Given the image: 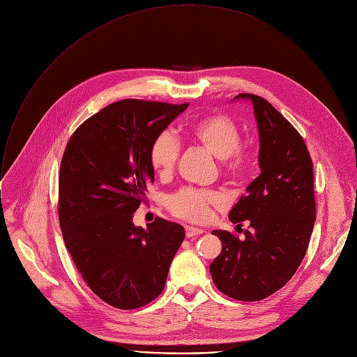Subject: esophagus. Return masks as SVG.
<instances>
[{
    "label": "esophagus",
    "instance_id": "34e87169",
    "mask_svg": "<svg viewBox=\"0 0 357 357\" xmlns=\"http://www.w3.org/2000/svg\"><path fill=\"white\" fill-rule=\"evenodd\" d=\"M203 230L202 229H196V227H192V226H186L185 227V234L186 237H195L197 234H202Z\"/></svg>",
    "mask_w": 357,
    "mask_h": 357
}]
</instances>
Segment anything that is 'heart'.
<instances>
[{
    "instance_id": "heart-1",
    "label": "heart",
    "mask_w": 357,
    "mask_h": 357,
    "mask_svg": "<svg viewBox=\"0 0 357 357\" xmlns=\"http://www.w3.org/2000/svg\"><path fill=\"white\" fill-rule=\"evenodd\" d=\"M188 132L190 138L219 158L220 174L229 181H240L251 169L252 158L248 149L240 145V128L233 119L223 113L209 114L193 121ZM181 145L176 137L165 130L152 139L148 151L151 167L160 175L174 172ZM225 196L215 189L182 188L168 197L169 212L181 219L203 223L211 218L212 208L225 206Z\"/></svg>"
}]
</instances>
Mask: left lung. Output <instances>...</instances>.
Segmentation results:
<instances>
[{
	"label": "left lung",
	"mask_w": 357,
	"mask_h": 357,
	"mask_svg": "<svg viewBox=\"0 0 357 357\" xmlns=\"http://www.w3.org/2000/svg\"><path fill=\"white\" fill-rule=\"evenodd\" d=\"M254 106L260 132L261 174L229 213L245 238L213 230L222 251L211 264L215 285L238 301H260L282 288L308 250L317 219L314 164L295 127L260 96L240 93Z\"/></svg>",
	"instance_id": "left-lung-1"
}]
</instances>
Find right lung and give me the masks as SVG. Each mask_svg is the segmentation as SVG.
I'll list each match as a JSON object with an SVG mask.
<instances>
[{
    "mask_svg": "<svg viewBox=\"0 0 357 357\" xmlns=\"http://www.w3.org/2000/svg\"><path fill=\"white\" fill-rule=\"evenodd\" d=\"M183 105L124 98L100 110L72 134L59 172V225L87 287L119 310H135L164 289L182 226L157 218L146 230L132 223L154 181L148 151Z\"/></svg>",
    "mask_w": 357,
    "mask_h": 357,
    "instance_id": "add662e5",
    "label": "right lung"
}]
</instances>
